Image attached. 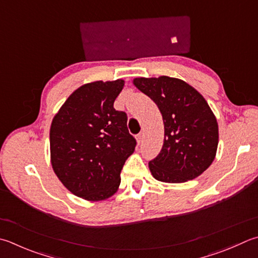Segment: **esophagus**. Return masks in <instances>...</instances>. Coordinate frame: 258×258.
<instances>
[{"mask_svg": "<svg viewBox=\"0 0 258 258\" xmlns=\"http://www.w3.org/2000/svg\"><path fill=\"white\" fill-rule=\"evenodd\" d=\"M144 138H145L144 133H140V134L137 136V142H138V144H142V143L144 142Z\"/></svg>", "mask_w": 258, "mask_h": 258, "instance_id": "esophagus-1", "label": "esophagus"}]
</instances>
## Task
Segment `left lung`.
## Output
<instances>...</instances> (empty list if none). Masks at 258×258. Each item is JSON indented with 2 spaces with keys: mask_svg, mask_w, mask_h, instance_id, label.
<instances>
[{
  "mask_svg": "<svg viewBox=\"0 0 258 258\" xmlns=\"http://www.w3.org/2000/svg\"><path fill=\"white\" fill-rule=\"evenodd\" d=\"M133 83L157 104L163 116V147L148 164L154 178L184 183L201 175L212 164L219 143L216 115L206 99L175 77H137Z\"/></svg>",
  "mask_w": 258,
  "mask_h": 258,
  "instance_id": "left-lung-1",
  "label": "left lung"
}]
</instances>
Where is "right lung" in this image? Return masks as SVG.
<instances>
[{
  "label": "right lung",
  "instance_id": "add662e5",
  "mask_svg": "<svg viewBox=\"0 0 258 258\" xmlns=\"http://www.w3.org/2000/svg\"><path fill=\"white\" fill-rule=\"evenodd\" d=\"M123 80L95 81L80 86L53 116L50 163L70 192L86 201H103L120 185V173L136 140L127 114L113 108Z\"/></svg>",
  "mask_w": 258,
  "mask_h": 258
}]
</instances>
